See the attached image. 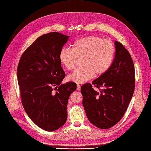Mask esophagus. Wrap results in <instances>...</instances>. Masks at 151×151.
Masks as SVG:
<instances>
[{"label":"esophagus","instance_id":"1","mask_svg":"<svg viewBox=\"0 0 151 151\" xmlns=\"http://www.w3.org/2000/svg\"><path fill=\"white\" fill-rule=\"evenodd\" d=\"M76 89H77L78 91H80V89H81V86H80V84H77V86H76Z\"/></svg>","mask_w":151,"mask_h":151}]
</instances>
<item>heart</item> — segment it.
I'll return each instance as SVG.
<instances>
[{"label": "heart", "mask_w": 151, "mask_h": 151, "mask_svg": "<svg viewBox=\"0 0 151 151\" xmlns=\"http://www.w3.org/2000/svg\"><path fill=\"white\" fill-rule=\"evenodd\" d=\"M115 50L108 40L97 35H90L78 40L72 50L64 47L61 50L59 58L67 69L75 68L78 59H82V68L75 70L67 76L71 82L83 83L95 75L100 76L105 74L112 64Z\"/></svg>", "instance_id": "heart-1"}]
</instances>
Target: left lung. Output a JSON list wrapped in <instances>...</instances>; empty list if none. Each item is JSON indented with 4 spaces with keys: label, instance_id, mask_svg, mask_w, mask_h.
<instances>
[{
    "label": "left lung",
    "instance_id": "obj_1",
    "mask_svg": "<svg viewBox=\"0 0 151 151\" xmlns=\"http://www.w3.org/2000/svg\"><path fill=\"white\" fill-rule=\"evenodd\" d=\"M115 57L103 75L81 88L83 105L91 123L99 129L112 127L124 115L135 86L134 64L129 52L115 41ZM101 88L95 91L92 85Z\"/></svg>",
    "mask_w": 151,
    "mask_h": 151
}]
</instances>
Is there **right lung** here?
Instances as JSON below:
<instances>
[{
	"instance_id": "right-lung-1",
	"label": "right lung",
	"mask_w": 151,
	"mask_h": 151,
	"mask_svg": "<svg viewBox=\"0 0 151 151\" xmlns=\"http://www.w3.org/2000/svg\"><path fill=\"white\" fill-rule=\"evenodd\" d=\"M69 38L57 32L39 37L23 52L17 78L22 106L30 119L46 131L58 130L67 119L73 82L61 83L65 76L59 55ZM54 88L56 92L53 91Z\"/></svg>"
}]
</instances>
